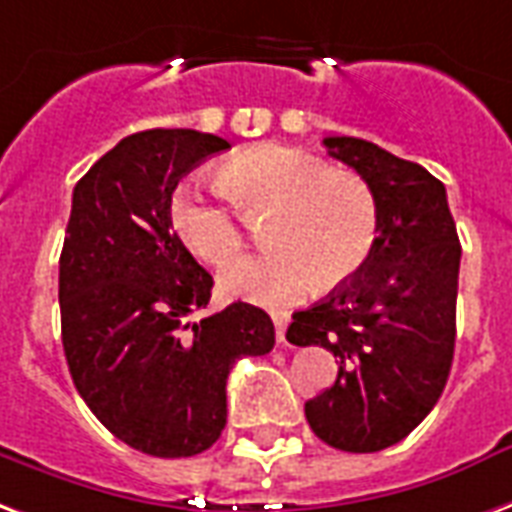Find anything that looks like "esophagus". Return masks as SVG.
<instances>
[{
    "mask_svg": "<svg viewBox=\"0 0 512 512\" xmlns=\"http://www.w3.org/2000/svg\"><path fill=\"white\" fill-rule=\"evenodd\" d=\"M271 320L276 325V342H285L287 323H290V314L287 312H271Z\"/></svg>",
    "mask_w": 512,
    "mask_h": 512,
    "instance_id": "34e87169",
    "label": "esophagus"
}]
</instances>
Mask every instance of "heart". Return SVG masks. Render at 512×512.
<instances>
[{
	"mask_svg": "<svg viewBox=\"0 0 512 512\" xmlns=\"http://www.w3.org/2000/svg\"><path fill=\"white\" fill-rule=\"evenodd\" d=\"M222 198L181 184L170 195V227L208 266H227L244 246V219L266 222L263 255L238 260L219 276L227 295L287 304L317 285L339 287L358 276L377 244L380 211L372 187L333 170L304 149L260 143L217 168Z\"/></svg>",
	"mask_w": 512,
	"mask_h": 512,
	"instance_id": "1",
	"label": "heart"
}]
</instances>
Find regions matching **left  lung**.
<instances>
[{
	"label": "left lung",
	"instance_id": "1",
	"mask_svg": "<svg viewBox=\"0 0 512 512\" xmlns=\"http://www.w3.org/2000/svg\"><path fill=\"white\" fill-rule=\"evenodd\" d=\"M377 198L380 233L358 276L293 314L287 342L333 352L339 374L306 401L317 437L377 453L426 418L448 382L456 347L458 244L445 184L418 162L361 138H325Z\"/></svg>",
	"mask_w": 512,
	"mask_h": 512
}]
</instances>
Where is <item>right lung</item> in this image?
Segmentation results:
<instances>
[{
	"label": "right lung",
	"mask_w": 512,
	"mask_h": 512,
	"mask_svg": "<svg viewBox=\"0 0 512 512\" xmlns=\"http://www.w3.org/2000/svg\"><path fill=\"white\" fill-rule=\"evenodd\" d=\"M230 149L198 130L119 140L73 189L59 257L67 366L113 437L157 458L198 456L227 423V374L274 347L252 304L203 314L214 279L170 227L181 176Z\"/></svg>",
	"instance_id": "obj_1"
}]
</instances>
